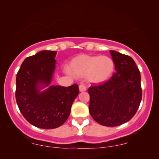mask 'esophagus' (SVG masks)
Here are the masks:
<instances>
[{
	"mask_svg": "<svg viewBox=\"0 0 159 159\" xmlns=\"http://www.w3.org/2000/svg\"><path fill=\"white\" fill-rule=\"evenodd\" d=\"M87 90V87L84 84H81L79 85V91L80 92H84Z\"/></svg>",
	"mask_w": 159,
	"mask_h": 159,
	"instance_id": "esophagus-1",
	"label": "esophagus"
}]
</instances>
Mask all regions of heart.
Segmentation results:
<instances>
[{"mask_svg": "<svg viewBox=\"0 0 159 159\" xmlns=\"http://www.w3.org/2000/svg\"><path fill=\"white\" fill-rule=\"evenodd\" d=\"M114 67L113 60L107 55H82L72 59L69 71L75 77H86L89 83L101 84L110 78Z\"/></svg>", "mask_w": 159, "mask_h": 159, "instance_id": "b5f03b06", "label": "heart"}]
</instances>
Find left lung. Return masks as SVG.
<instances>
[{
    "instance_id": "8db88e82",
    "label": "left lung",
    "mask_w": 159,
    "mask_h": 159,
    "mask_svg": "<svg viewBox=\"0 0 159 159\" xmlns=\"http://www.w3.org/2000/svg\"><path fill=\"white\" fill-rule=\"evenodd\" d=\"M116 72L106 83L88 89L89 111L95 121L116 127L129 121L140 105L141 75L131 57L110 50Z\"/></svg>"
}]
</instances>
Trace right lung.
I'll list each match as a JSON object with an SVG mask.
<instances>
[{"label":"right lung","instance_id":"add662e5","mask_svg":"<svg viewBox=\"0 0 159 159\" xmlns=\"http://www.w3.org/2000/svg\"><path fill=\"white\" fill-rule=\"evenodd\" d=\"M56 51L43 50L23 61L16 76L15 98L26 120L41 129H55L66 121L78 87L51 85Z\"/></svg>","mask_w":159,"mask_h":159}]
</instances>
